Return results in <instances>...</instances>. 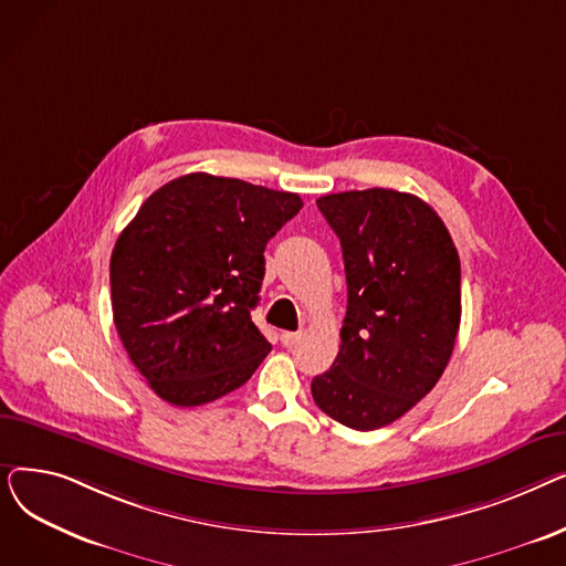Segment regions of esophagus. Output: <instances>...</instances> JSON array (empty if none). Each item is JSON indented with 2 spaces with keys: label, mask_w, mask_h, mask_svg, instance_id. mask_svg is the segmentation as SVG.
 Instances as JSON below:
<instances>
[{
  "label": "esophagus",
  "mask_w": 566,
  "mask_h": 566,
  "mask_svg": "<svg viewBox=\"0 0 566 566\" xmlns=\"http://www.w3.org/2000/svg\"><path fill=\"white\" fill-rule=\"evenodd\" d=\"M301 339H303V333H282V335H280V342H282L286 348L295 346Z\"/></svg>",
  "instance_id": "1"
}]
</instances>
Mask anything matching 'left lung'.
<instances>
[{
	"mask_svg": "<svg viewBox=\"0 0 566 566\" xmlns=\"http://www.w3.org/2000/svg\"><path fill=\"white\" fill-rule=\"evenodd\" d=\"M337 233L348 286L342 346L312 380L316 406L374 431L427 397L461 323V261L448 227L420 197L388 188L316 199Z\"/></svg>",
	"mask_w": 566,
	"mask_h": 566,
	"instance_id": "obj_1",
	"label": "left lung"
}]
</instances>
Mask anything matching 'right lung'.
Wrapping results in <instances>:
<instances>
[{"mask_svg":"<svg viewBox=\"0 0 566 566\" xmlns=\"http://www.w3.org/2000/svg\"><path fill=\"white\" fill-rule=\"evenodd\" d=\"M303 208L295 192L186 174L148 197L109 259L112 314L133 365L167 403L233 392L271 344L252 323L265 243Z\"/></svg>","mask_w":566,"mask_h":566,"instance_id":"add662e5","label":"right lung"}]
</instances>
